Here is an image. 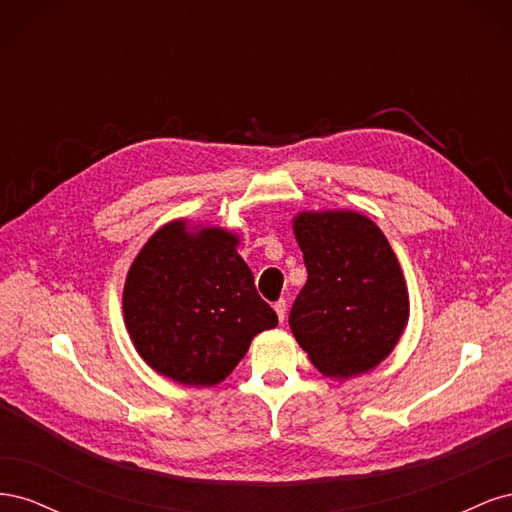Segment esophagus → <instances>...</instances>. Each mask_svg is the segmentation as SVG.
I'll list each match as a JSON object with an SVG mask.
<instances>
[{
  "mask_svg": "<svg viewBox=\"0 0 512 512\" xmlns=\"http://www.w3.org/2000/svg\"><path fill=\"white\" fill-rule=\"evenodd\" d=\"M273 309H275L277 318H280V322H284V318H286V301H284V299L275 301V303H273Z\"/></svg>",
  "mask_w": 512,
  "mask_h": 512,
  "instance_id": "obj_1",
  "label": "esophagus"
}]
</instances>
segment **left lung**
I'll list each match as a JSON object with an SVG mask.
<instances>
[{
	"label": "left lung",
	"instance_id": "1",
	"mask_svg": "<svg viewBox=\"0 0 512 512\" xmlns=\"http://www.w3.org/2000/svg\"><path fill=\"white\" fill-rule=\"evenodd\" d=\"M292 230L307 282L290 329L322 376L348 380L378 367L406 331L404 271L382 230L356 211H301Z\"/></svg>",
	"mask_w": 512,
	"mask_h": 512
}]
</instances>
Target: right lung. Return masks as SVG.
Here are the masks:
<instances>
[{
  "label": "right lung",
  "mask_w": 512,
  "mask_h": 512,
  "mask_svg": "<svg viewBox=\"0 0 512 512\" xmlns=\"http://www.w3.org/2000/svg\"><path fill=\"white\" fill-rule=\"evenodd\" d=\"M239 243L226 228L173 220L136 254L123 284V320L153 371L183 386H215L258 333L277 327Z\"/></svg>",
  "instance_id": "1"
}]
</instances>
